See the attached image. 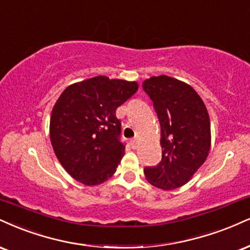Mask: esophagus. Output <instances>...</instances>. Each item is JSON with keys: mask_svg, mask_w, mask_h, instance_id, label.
I'll list each match as a JSON object with an SVG mask.
<instances>
[{"mask_svg": "<svg viewBox=\"0 0 250 250\" xmlns=\"http://www.w3.org/2000/svg\"><path fill=\"white\" fill-rule=\"evenodd\" d=\"M130 144H131V148H133V149H137V146H138V141H137V138H133V140H130Z\"/></svg>", "mask_w": 250, "mask_h": 250, "instance_id": "1", "label": "esophagus"}]
</instances>
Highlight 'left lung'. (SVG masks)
I'll use <instances>...</instances> for the list:
<instances>
[{
	"label": "left lung",
	"instance_id": "left-lung-1",
	"mask_svg": "<svg viewBox=\"0 0 250 250\" xmlns=\"http://www.w3.org/2000/svg\"><path fill=\"white\" fill-rule=\"evenodd\" d=\"M142 86L154 102L163 149L162 161L144 167V174L156 188L173 190L186 184L206 161L211 146L208 113L198 93L174 78L152 77Z\"/></svg>",
	"mask_w": 250,
	"mask_h": 250
}]
</instances>
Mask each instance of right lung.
<instances>
[{
  "label": "right lung",
  "instance_id": "obj_1",
  "mask_svg": "<svg viewBox=\"0 0 250 250\" xmlns=\"http://www.w3.org/2000/svg\"><path fill=\"white\" fill-rule=\"evenodd\" d=\"M135 81L99 76L68 86L52 109L50 138L64 169L78 182L99 185L125 155L117 107L137 92Z\"/></svg>",
  "mask_w": 250,
  "mask_h": 250
}]
</instances>
